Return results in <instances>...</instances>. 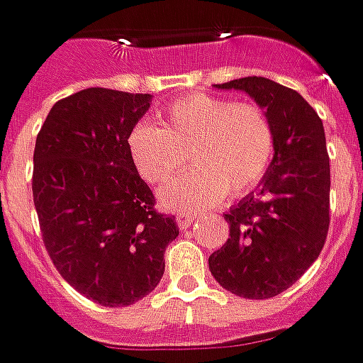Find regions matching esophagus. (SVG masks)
<instances>
[{"mask_svg":"<svg viewBox=\"0 0 363 363\" xmlns=\"http://www.w3.org/2000/svg\"><path fill=\"white\" fill-rule=\"evenodd\" d=\"M175 222H177V226H179V228H189V226L194 224V216L182 212V214H177V216H175Z\"/></svg>","mask_w":363,"mask_h":363,"instance_id":"obj_1","label":"esophagus"}]
</instances>
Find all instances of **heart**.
<instances>
[{"mask_svg":"<svg viewBox=\"0 0 363 363\" xmlns=\"http://www.w3.org/2000/svg\"><path fill=\"white\" fill-rule=\"evenodd\" d=\"M277 137L257 105H236L212 94H189L163 113V127L141 121L127 135L133 167L149 184L177 174L189 153L194 172L157 194L161 208L200 212L257 188L271 167Z\"/></svg>","mask_w":363,"mask_h":363,"instance_id":"1","label":"heart"}]
</instances>
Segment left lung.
<instances>
[{"label": "left lung", "mask_w": 363, "mask_h": 363, "mask_svg": "<svg viewBox=\"0 0 363 363\" xmlns=\"http://www.w3.org/2000/svg\"><path fill=\"white\" fill-rule=\"evenodd\" d=\"M214 89L248 94L269 115L277 149L258 188L224 214L230 236L208 267L234 295L271 299L313 264L328 238L331 182L323 123L299 92L269 78H236Z\"/></svg>", "instance_id": "1"}]
</instances>
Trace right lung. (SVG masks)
<instances>
[{
    "mask_svg": "<svg viewBox=\"0 0 363 363\" xmlns=\"http://www.w3.org/2000/svg\"><path fill=\"white\" fill-rule=\"evenodd\" d=\"M151 94L86 89L58 101L35 137L34 206L54 267L105 307H127L160 285L174 216L129 160L127 135Z\"/></svg>",
    "mask_w": 363,
    "mask_h": 363,
    "instance_id": "right-lung-1",
    "label": "right lung"
}]
</instances>
